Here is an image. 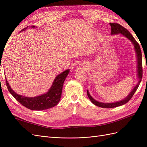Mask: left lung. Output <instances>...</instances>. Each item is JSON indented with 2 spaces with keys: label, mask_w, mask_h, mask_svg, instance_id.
Listing matches in <instances>:
<instances>
[{
  "label": "left lung",
  "mask_w": 147,
  "mask_h": 147,
  "mask_svg": "<svg viewBox=\"0 0 147 147\" xmlns=\"http://www.w3.org/2000/svg\"><path fill=\"white\" fill-rule=\"evenodd\" d=\"M110 25L111 26V34L114 35V34H121V35H123L124 37H126V38H127L129 40H131L132 43L134 45L135 48H134L135 51L136 52V56H137V75H138V78H139V82H138L137 84H136V86L130 92V94H129L128 96H127L125 99H124L121 101L114 102V103H103V102L97 101L92 98V97L91 96V95L90 94V93H89L88 90H87V95L89 97V99H90V100L92 102V103H93L96 106H98L102 108L117 107L121 106L125 104L127 102L129 101V100L132 98L133 95L134 94L135 92L136 91L138 87L139 86L142 78V74H143V70H142V52H141L139 44L137 43V42L135 38L133 37L131 34L126 29L123 27L122 26L115 23H110Z\"/></svg>",
  "instance_id": "1"
}]
</instances>
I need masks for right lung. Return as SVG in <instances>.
Returning a JSON list of instances; mask_svg holds the SVG:
<instances>
[{
    "mask_svg": "<svg viewBox=\"0 0 147 147\" xmlns=\"http://www.w3.org/2000/svg\"><path fill=\"white\" fill-rule=\"evenodd\" d=\"M32 28H35V26H32ZM26 28L22 30H24ZM69 72V69H67L57 75L46 94L34 97H25L16 94L11 88L7 80L6 85L11 94L25 107L33 110H43L53 107L58 104L61 98L63 84Z\"/></svg>",
    "mask_w": 147,
    "mask_h": 147,
    "instance_id": "1",
    "label": "right lung"
}]
</instances>
